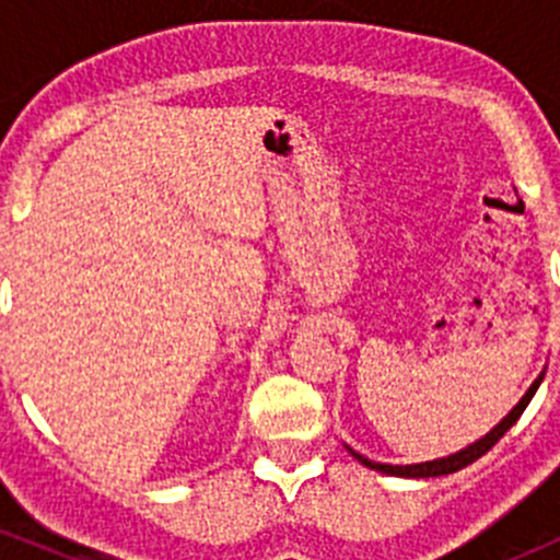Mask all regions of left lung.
Returning a JSON list of instances; mask_svg holds the SVG:
<instances>
[{
    "label": "left lung",
    "instance_id": "left-lung-1",
    "mask_svg": "<svg viewBox=\"0 0 560 560\" xmlns=\"http://www.w3.org/2000/svg\"><path fill=\"white\" fill-rule=\"evenodd\" d=\"M541 380H545V374H541L539 380H536L534 385L528 387V393L523 395V398H521V404H517L515 409H512L510 415H506L504 420H501L499 425H495L493 431L488 433V436H485V439H479V442H474L471 447L460 450V453H455V455H450V457H442V460H428V463H417V466H389V463H374V460H369V457H363V455H360V453H354V450H349V453H352L354 457H358V460L363 463V466H369V468H376V471H382V474H389V477H411V479H425V477H442V474H453V471H460V468H466L468 463H474V460H477V457H482L485 453H488V450H493L495 444H499V439L504 436V433L510 431V428L515 425L517 420H521V415H523V411H525V406L530 404V398H534V393H536V389H539Z\"/></svg>",
    "mask_w": 560,
    "mask_h": 560
}]
</instances>
